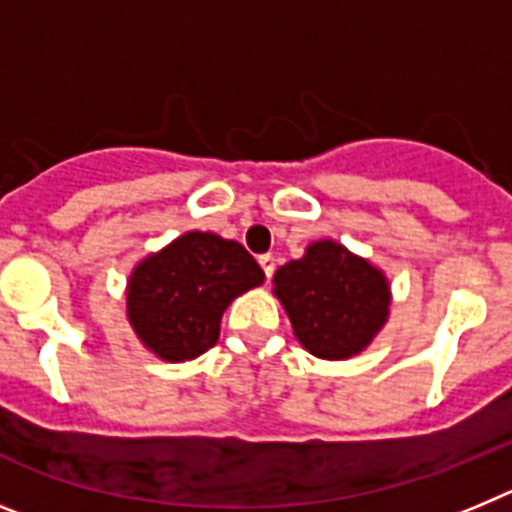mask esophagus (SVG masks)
I'll return each instance as SVG.
<instances>
[{"label":"esophagus","instance_id":"34e87169","mask_svg":"<svg viewBox=\"0 0 512 512\" xmlns=\"http://www.w3.org/2000/svg\"><path fill=\"white\" fill-rule=\"evenodd\" d=\"M259 264L261 269H264L266 279H271V274H274V256H271V253H264V256H259Z\"/></svg>","mask_w":512,"mask_h":512}]
</instances>
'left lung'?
Wrapping results in <instances>:
<instances>
[{"instance_id":"left-lung-1","label":"left lung","mask_w":512,"mask_h":512,"mask_svg":"<svg viewBox=\"0 0 512 512\" xmlns=\"http://www.w3.org/2000/svg\"><path fill=\"white\" fill-rule=\"evenodd\" d=\"M274 295L297 341L328 361L361 354L390 315V284L377 266L336 241L310 243L305 256L279 266Z\"/></svg>"}]
</instances>
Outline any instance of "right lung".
Listing matches in <instances>:
<instances>
[{
    "label": "right lung",
    "instance_id": "right-lung-1",
    "mask_svg": "<svg viewBox=\"0 0 512 512\" xmlns=\"http://www.w3.org/2000/svg\"><path fill=\"white\" fill-rule=\"evenodd\" d=\"M261 282L264 271L241 243L192 230L135 266L128 320L158 359H197L217 343L225 307Z\"/></svg>",
    "mask_w": 512,
    "mask_h": 512
}]
</instances>
